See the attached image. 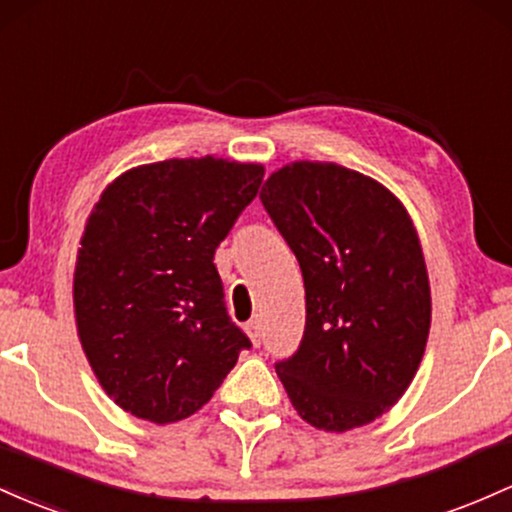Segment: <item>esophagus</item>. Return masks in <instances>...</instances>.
Here are the masks:
<instances>
[{
    "label": "esophagus",
    "mask_w": 512,
    "mask_h": 512,
    "mask_svg": "<svg viewBox=\"0 0 512 512\" xmlns=\"http://www.w3.org/2000/svg\"><path fill=\"white\" fill-rule=\"evenodd\" d=\"M246 333H249V338L254 341V346H258V343H261V321L258 319L246 321Z\"/></svg>",
    "instance_id": "esophagus-1"
}]
</instances>
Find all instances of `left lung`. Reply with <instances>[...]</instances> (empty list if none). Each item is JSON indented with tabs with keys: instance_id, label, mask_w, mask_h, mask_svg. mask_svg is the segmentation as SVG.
Wrapping results in <instances>:
<instances>
[{
	"instance_id": "left-lung-1",
	"label": "left lung",
	"mask_w": 512,
	"mask_h": 512,
	"mask_svg": "<svg viewBox=\"0 0 512 512\" xmlns=\"http://www.w3.org/2000/svg\"><path fill=\"white\" fill-rule=\"evenodd\" d=\"M261 203L304 278L300 348L275 363L292 406L331 433L372 423L409 389L430 331L409 212L382 183L331 162L283 166Z\"/></svg>"
}]
</instances>
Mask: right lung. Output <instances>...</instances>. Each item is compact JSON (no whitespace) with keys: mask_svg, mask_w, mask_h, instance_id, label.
<instances>
[{"mask_svg":"<svg viewBox=\"0 0 512 512\" xmlns=\"http://www.w3.org/2000/svg\"><path fill=\"white\" fill-rule=\"evenodd\" d=\"M261 181V164L208 154L137 166L101 193L77 254L74 319L123 411L159 426L188 418L251 348L212 258Z\"/></svg>","mask_w":512,"mask_h":512,"instance_id":"right-lung-1","label":"right lung"}]
</instances>
